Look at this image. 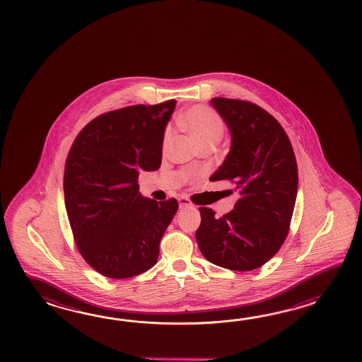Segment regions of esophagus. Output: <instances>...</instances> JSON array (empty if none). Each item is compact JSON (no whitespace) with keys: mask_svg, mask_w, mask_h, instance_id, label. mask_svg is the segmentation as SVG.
I'll return each instance as SVG.
<instances>
[{"mask_svg":"<svg viewBox=\"0 0 362 362\" xmlns=\"http://www.w3.org/2000/svg\"><path fill=\"white\" fill-rule=\"evenodd\" d=\"M178 203H180V208L182 209V208L186 207H192V202L190 200L187 199L186 197H181L180 199H178Z\"/></svg>","mask_w":362,"mask_h":362,"instance_id":"esophagus-1","label":"esophagus"}]
</instances>
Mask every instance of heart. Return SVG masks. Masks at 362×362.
Instances as JSON below:
<instances>
[{
  "instance_id": "b5f03b06",
  "label": "heart",
  "mask_w": 362,
  "mask_h": 362,
  "mask_svg": "<svg viewBox=\"0 0 362 362\" xmlns=\"http://www.w3.org/2000/svg\"><path fill=\"white\" fill-rule=\"evenodd\" d=\"M180 127H182L200 146L208 144H217L223 134V124L220 116L211 108L195 106L189 108L184 115L178 119ZM172 132L167 129L163 139V146L170 144Z\"/></svg>"
}]
</instances>
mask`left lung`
Wrapping results in <instances>:
<instances>
[{
  "mask_svg": "<svg viewBox=\"0 0 362 362\" xmlns=\"http://www.w3.org/2000/svg\"><path fill=\"white\" fill-rule=\"evenodd\" d=\"M212 107L230 132V150L211 181L230 180L239 198L216 217L202 207L195 238L208 262L230 270H254L285 242L298 194V165L281 124L247 100L214 98Z\"/></svg>",
  "mask_w": 362,
  "mask_h": 362,
  "instance_id": "1",
  "label": "left lung"
}]
</instances>
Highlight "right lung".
I'll return each instance as SVG.
<instances>
[{
  "label": "right lung",
  "mask_w": 362,
  "mask_h": 362,
  "mask_svg": "<svg viewBox=\"0 0 362 362\" xmlns=\"http://www.w3.org/2000/svg\"><path fill=\"white\" fill-rule=\"evenodd\" d=\"M176 100L110 111L78 133L69 150L63 190L77 248L108 278L153 268L178 203L145 198L139 172L159 170L163 139Z\"/></svg>",
  "instance_id": "add662e5"
}]
</instances>
